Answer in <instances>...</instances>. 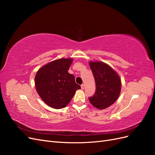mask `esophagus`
Returning <instances> with one entry per match:
<instances>
[{
  "label": "esophagus",
  "instance_id": "obj_1",
  "mask_svg": "<svg viewBox=\"0 0 155 155\" xmlns=\"http://www.w3.org/2000/svg\"><path fill=\"white\" fill-rule=\"evenodd\" d=\"M85 84H82V85H81V88L82 89V90H83V89L85 88Z\"/></svg>",
  "mask_w": 155,
  "mask_h": 155
}]
</instances>
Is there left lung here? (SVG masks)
<instances>
[{"instance_id": "obj_1", "label": "left lung", "mask_w": 155, "mask_h": 155, "mask_svg": "<svg viewBox=\"0 0 155 155\" xmlns=\"http://www.w3.org/2000/svg\"><path fill=\"white\" fill-rule=\"evenodd\" d=\"M96 83V92L88 100L98 109L109 107L118 99L121 91L119 76L109 65L103 62H90Z\"/></svg>"}]
</instances>
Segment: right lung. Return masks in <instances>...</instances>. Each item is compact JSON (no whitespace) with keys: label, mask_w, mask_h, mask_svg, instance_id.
<instances>
[{"label":"right lung","mask_w":155,"mask_h":155,"mask_svg":"<svg viewBox=\"0 0 155 155\" xmlns=\"http://www.w3.org/2000/svg\"><path fill=\"white\" fill-rule=\"evenodd\" d=\"M72 59L53 61L37 71L35 85L37 93L46 104L59 109L66 107L80 85L75 82L74 75L68 73Z\"/></svg>","instance_id":"right-lung-1"}]
</instances>
